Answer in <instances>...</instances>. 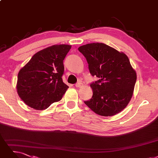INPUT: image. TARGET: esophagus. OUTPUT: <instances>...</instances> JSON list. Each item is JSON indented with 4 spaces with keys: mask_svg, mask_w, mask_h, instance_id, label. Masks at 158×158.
I'll use <instances>...</instances> for the list:
<instances>
[{
    "mask_svg": "<svg viewBox=\"0 0 158 158\" xmlns=\"http://www.w3.org/2000/svg\"><path fill=\"white\" fill-rule=\"evenodd\" d=\"M82 85H83V84H82V83H81V82H78V83L75 84V86L77 87H81Z\"/></svg>",
    "mask_w": 158,
    "mask_h": 158,
    "instance_id": "1",
    "label": "esophagus"
}]
</instances>
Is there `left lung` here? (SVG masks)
<instances>
[{"label": "left lung", "instance_id": "obj_1", "mask_svg": "<svg viewBox=\"0 0 158 158\" xmlns=\"http://www.w3.org/2000/svg\"><path fill=\"white\" fill-rule=\"evenodd\" d=\"M91 74L99 79L90 84L92 98L84 103L98 115L108 117L121 112L133 95L137 74L128 56L102 43L78 48Z\"/></svg>", "mask_w": 158, "mask_h": 158}]
</instances>
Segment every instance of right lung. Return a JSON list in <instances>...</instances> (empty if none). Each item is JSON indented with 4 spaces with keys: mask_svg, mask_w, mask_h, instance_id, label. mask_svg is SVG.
<instances>
[{
    "mask_svg": "<svg viewBox=\"0 0 158 158\" xmlns=\"http://www.w3.org/2000/svg\"><path fill=\"white\" fill-rule=\"evenodd\" d=\"M71 48L56 45L35 53L19 72L17 91L24 102L35 110H45L60 101L68 85L64 83V60Z\"/></svg>",
    "mask_w": 158,
    "mask_h": 158,
    "instance_id": "obj_1",
    "label": "right lung"
}]
</instances>
